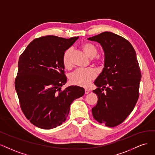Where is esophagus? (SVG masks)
<instances>
[{
  "mask_svg": "<svg viewBox=\"0 0 155 155\" xmlns=\"http://www.w3.org/2000/svg\"><path fill=\"white\" fill-rule=\"evenodd\" d=\"M89 92H90V91H89V89H85V93H86V94H88Z\"/></svg>",
  "mask_w": 155,
  "mask_h": 155,
  "instance_id": "1",
  "label": "esophagus"
}]
</instances>
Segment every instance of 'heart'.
Returning a JSON list of instances; mask_svg holds the SVG:
<instances>
[{"instance_id":"heart-1","label":"heart","mask_w":155,"mask_h":155,"mask_svg":"<svg viewBox=\"0 0 155 155\" xmlns=\"http://www.w3.org/2000/svg\"><path fill=\"white\" fill-rule=\"evenodd\" d=\"M82 49L89 58H94L97 54V49L93 44L89 42L84 43ZM72 49L68 48L63 54L62 63L65 68L69 69L71 67ZM97 73L92 68L78 69L69 75L70 83L77 86L87 87L91 82L95 78Z\"/></svg>"}]
</instances>
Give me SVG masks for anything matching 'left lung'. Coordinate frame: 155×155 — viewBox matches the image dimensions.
Wrapping results in <instances>:
<instances>
[{
    "label": "left lung",
    "instance_id": "obj_1",
    "mask_svg": "<svg viewBox=\"0 0 155 155\" xmlns=\"http://www.w3.org/2000/svg\"><path fill=\"white\" fill-rule=\"evenodd\" d=\"M87 40L101 45L104 52L102 71L94 83L98 96L92 108L93 118L107 127L122 123L135 106L141 72L136 52L126 39L105 31Z\"/></svg>",
    "mask_w": 155,
    "mask_h": 155
}]
</instances>
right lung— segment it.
<instances>
[{
	"mask_svg": "<svg viewBox=\"0 0 155 155\" xmlns=\"http://www.w3.org/2000/svg\"><path fill=\"white\" fill-rule=\"evenodd\" d=\"M78 38L53 35L33 40L18 59L15 87L24 115L39 128L51 129L66 121L74 100L84 89L68 86L62 56Z\"/></svg>",
	"mask_w": 155,
	"mask_h": 155,
	"instance_id": "obj_1",
	"label": "right lung"
}]
</instances>
